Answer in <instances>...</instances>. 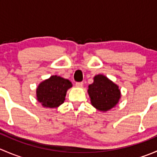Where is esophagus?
Wrapping results in <instances>:
<instances>
[{
  "label": "esophagus",
  "mask_w": 157,
  "mask_h": 157,
  "mask_svg": "<svg viewBox=\"0 0 157 157\" xmlns=\"http://www.w3.org/2000/svg\"><path fill=\"white\" fill-rule=\"evenodd\" d=\"M83 85V82H80V83H76V86H77V87H82Z\"/></svg>",
  "instance_id": "obj_1"
}]
</instances>
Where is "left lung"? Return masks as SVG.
Instances as JSON below:
<instances>
[{
    "mask_svg": "<svg viewBox=\"0 0 157 157\" xmlns=\"http://www.w3.org/2000/svg\"><path fill=\"white\" fill-rule=\"evenodd\" d=\"M87 93L91 105L102 112L115 107L121 96L119 86L103 74L93 77V83L89 85Z\"/></svg>",
    "mask_w": 157,
    "mask_h": 157,
    "instance_id": "1",
    "label": "left lung"
}]
</instances>
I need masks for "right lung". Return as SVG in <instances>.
I'll return each mask as SVG.
<instances>
[{
	"mask_svg": "<svg viewBox=\"0 0 157 157\" xmlns=\"http://www.w3.org/2000/svg\"><path fill=\"white\" fill-rule=\"evenodd\" d=\"M72 86L67 79L52 75L39 83L36 88V99L45 108H57L64 103L67 91Z\"/></svg>",
	"mask_w": 157,
	"mask_h": 157,
	"instance_id": "obj_1",
	"label": "right lung"
}]
</instances>
